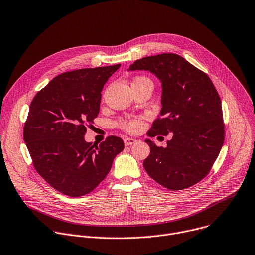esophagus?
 <instances>
[{
    "label": "esophagus",
    "mask_w": 255,
    "mask_h": 255,
    "mask_svg": "<svg viewBox=\"0 0 255 255\" xmlns=\"http://www.w3.org/2000/svg\"><path fill=\"white\" fill-rule=\"evenodd\" d=\"M137 142V140L136 139H134V138H125L124 139V144H125V146H130V145H132V144H134V143H136Z\"/></svg>",
    "instance_id": "obj_1"
}]
</instances>
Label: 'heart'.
I'll return each mask as SVG.
<instances>
[{"label":"heart","instance_id":"heart-1","mask_svg":"<svg viewBox=\"0 0 255 255\" xmlns=\"http://www.w3.org/2000/svg\"><path fill=\"white\" fill-rule=\"evenodd\" d=\"M152 82L150 79H148L147 77H137L135 79L134 82ZM119 126L124 129L127 132H137L141 129L142 127V122L139 118H135V119H128V120H121L119 122Z\"/></svg>","mask_w":255,"mask_h":255}]
</instances>
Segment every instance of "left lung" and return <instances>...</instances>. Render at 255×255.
<instances>
[{
  "label": "left lung",
  "mask_w": 255,
  "mask_h": 255,
  "mask_svg": "<svg viewBox=\"0 0 255 255\" xmlns=\"http://www.w3.org/2000/svg\"><path fill=\"white\" fill-rule=\"evenodd\" d=\"M136 70L150 71L162 86V108L148 136H172L165 148L145 140L150 154L143 166L167 189L188 188L209 173L224 142L219 95L204 72L177 54L142 58L128 69Z\"/></svg>",
  "instance_id": "1"
}]
</instances>
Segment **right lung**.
Listing matches in <instances>:
<instances>
[{
    "label": "right lung",
    "mask_w": 255,
    "mask_h": 255,
    "mask_svg": "<svg viewBox=\"0 0 255 255\" xmlns=\"http://www.w3.org/2000/svg\"><path fill=\"white\" fill-rule=\"evenodd\" d=\"M121 64L79 69L56 76L34 97L24 140L37 172L71 197L90 193L105 179L124 142L109 136L99 145L84 139L98 116L101 91Z\"/></svg>",
    "instance_id": "add662e5"
}]
</instances>
